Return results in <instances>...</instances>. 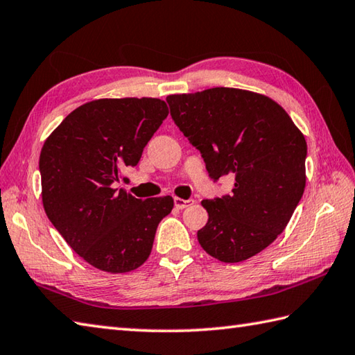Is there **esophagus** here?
I'll use <instances>...</instances> for the list:
<instances>
[{
    "label": "esophagus",
    "mask_w": 355,
    "mask_h": 355,
    "mask_svg": "<svg viewBox=\"0 0 355 355\" xmlns=\"http://www.w3.org/2000/svg\"><path fill=\"white\" fill-rule=\"evenodd\" d=\"M193 204H194L193 199L185 200V199H180V198H175V207H176L178 209H184V208L190 207V205H193Z\"/></svg>",
    "instance_id": "1"
}]
</instances>
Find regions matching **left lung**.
Here are the masks:
<instances>
[{
  "label": "left lung",
  "instance_id": "left-lung-1",
  "mask_svg": "<svg viewBox=\"0 0 355 355\" xmlns=\"http://www.w3.org/2000/svg\"><path fill=\"white\" fill-rule=\"evenodd\" d=\"M171 118L214 180L234 175L231 196L202 200L198 241L225 263L259 254L284 233L306 185V141L276 101L214 87L167 96Z\"/></svg>",
  "mask_w": 355,
  "mask_h": 355
}]
</instances>
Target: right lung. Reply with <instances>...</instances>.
Instances as JSON below:
<instances>
[{
    "mask_svg": "<svg viewBox=\"0 0 355 355\" xmlns=\"http://www.w3.org/2000/svg\"><path fill=\"white\" fill-rule=\"evenodd\" d=\"M168 116L157 98H104L67 114L40 155L42 207L70 248L95 268L130 272L148 259L171 196L136 199L114 188Z\"/></svg>",
    "mask_w": 355,
    "mask_h": 355,
    "instance_id": "obj_1",
    "label": "right lung"
}]
</instances>
